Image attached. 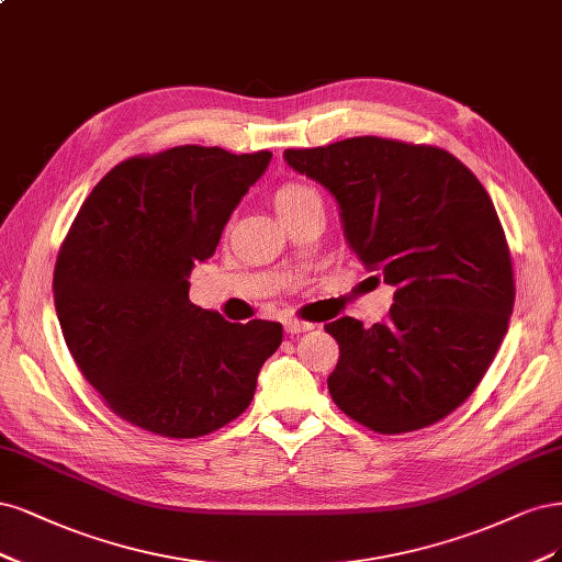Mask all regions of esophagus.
I'll return each mask as SVG.
<instances>
[{
    "mask_svg": "<svg viewBox=\"0 0 562 562\" xmlns=\"http://www.w3.org/2000/svg\"><path fill=\"white\" fill-rule=\"evenodd\" d=\"M313 327H315L313 322H305V319H299V317H286L284 319L286 334H303V331H311Z\"/></svg>",
    "mask_w": 562,
    "mask_h": 562,
    "instance_id": "34e87169",
    "label": "esophagus"
}]
</instances>
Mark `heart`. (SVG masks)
I'll list each match as a JSON object with an SVG mask.
<instances>
[{"mask_svg":"<svg viewBox=\"0 0 562 562\" xmlns=\"http://www.w3.org/2000/svg\"><path fill=\"white\" fill-rule=\"evenodd\" d=\"M311 193H315L311 187L299 184V182H286V184H282V187L276 191V195H273V203H276V207H278V210H284V207H289V205L299 203L301 198L311 195Z\"/></svg>","mask_w":562,"mask_h":562,"instance_id":"obj_1","label":"heart"}]
</instances>
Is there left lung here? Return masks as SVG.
<instances>
[{
  "mask_svg": "<svg viewBox=\"0 0 562 562\" xmlns=\"http://www.w3.org/2000/svg\"><path fill=\"white\" fill-rule=\"evenodd\" d=\"M284 160L336 198L350 249L396 286L373 327L324 324L340 350L327 380L334 404L380 434L439 423L476 390L514 311L512 255L491 195L431 144L367 135L286 149Z\"/></svg>",
  "mask_w": 562,
  "mask_h": 562,
  "instance_id": "left-lung-1",
  "label": "left lung"
}]
</instances>
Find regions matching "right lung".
<instances>
[{"instance_id":"1","label":"right lung","mask_w":562,"mask_h":562,"mask_svg":"<svg viewBox=\"0 0 562 562\" xmlns=\"http://www.w3.org/2000/svg\"><path fill=\"white\" fill-rule=\"evenodd\" d=\"M270 151L184 144L133 156L90 191L60 245L53 299L79 371L119 418L195 439L249 406L282 324L226 322L189 301V273Z\"/></svg>"}]
</instances>
